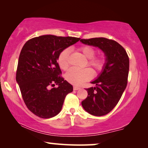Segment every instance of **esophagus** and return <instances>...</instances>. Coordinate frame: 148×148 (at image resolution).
Returning a JSON list of instances; mask_svg holds the SVG:
<instances>
[{
	"label": "esophagus",
	"mask_w": 148,
	"mask_h": 148,
	"mask_svg": "<svg viewBox=\"0 0 148 148\" xmlns=\"http://www.w3.org/2000/svg\"><path fill=\"white\" fill-rule=\"evenodd\" d=\"M80 88L79 87H77V86H73V90H79Z\"/></svg>",
	"instance_id": "esophagus-1"
}]
</instances>
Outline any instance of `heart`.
Instances as JSON below:
<instances>
[{
	"label": "heart",
	"mask_w": 148,
	"mask_h": 148,
	"mask_svg": "<svg viewBox=\"0 0 148 148\" xmlns=\"http://www.w3.org/2000/svg\"><path fill=\"white\" fill-rule=\"evenodd\" d=\"M78 50L86 58L87 65L92 67L95 73H100L104 69L106 64V59L104 55L99 54L95 56L96 50L90 46H82L78 48ZM69 53L68 48L62 50L58 54L57 62L60 68L62 70H66L69 66ZM92 71L89 68L79 69L71 68L65 74V79L69 83L75 86H80L84 82L91 79L93 77Z\"/></svg>",
	"instance_id": "obj_1"
}]
</instances>
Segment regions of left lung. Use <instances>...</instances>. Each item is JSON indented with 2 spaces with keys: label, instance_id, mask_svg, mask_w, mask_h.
Masks as SVG:
<instances>
[{
  "label": "left lung",
  "instance_id": "left-lung-1",
  "mask_svg": "<svg viewBox=\"0 0 148 148\" xmlns=\"http://www.w3.org/2000/svg\"><path fill=\"white\" fill-rule=\"evenodd\" d=\"M82 43L98 47L104 52L106 64L92 84L96 87L86 88L88 97L82 104L85 110L94 116H103L118 104L128 82L129 58L126 50L113 40L105 38L82 39Z\"/></svg>",
  "mask_w": 148,
  "mask_h": 148
}]
</instances>
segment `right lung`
<instances>
[{
	"instance_id": "right-lung-1",
	"label": "right lung",
	"mask_w": 148,
	"mask_h": 148,
	"mask_svg": "<svg viewBox=\"0 0 148 148\" xmlns=\"http://www.w3.org/2000/svg\"><path fill=\"white\" fill-rule=\"evenodd\" d=\"M79 40L44 35L29 40L22 48L16 81L26 106L36 116H55L61 110L66 95L73 92L72 85L60 76L57 58L62 50ZM55 84L57 88H54Z\"/></svg>"
}]
</instances>
